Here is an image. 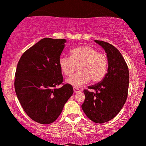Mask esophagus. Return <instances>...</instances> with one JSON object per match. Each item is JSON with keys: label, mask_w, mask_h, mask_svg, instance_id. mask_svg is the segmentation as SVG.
Listing matches in <instances>:
<instances>
[{"label": "esophagus", "mask_w": 146, "mask_h": 146, "mask_svg": "<svg viewBox=\"0 0 146 146\" xmlns=\"http://www.w3.org/2000/svg\"><path fill=\"white\" fill-rule=\"evenodd\" d=\"M73 89H74V93H77L80 92V89H79L78 88H76V87H74Z\"/></svg>", "instance_id": "esophagus-1"}]
</instances>
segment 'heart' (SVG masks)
Instances as JSON below:
<instances>
[{
    "mask_svg": "<svg viewBox=\"0 0 146 146\" xmlns=\"http://www.w3.org/2000/svg\"><path fill=\"white\" fill-rule=\"evenodd\" d=\"M108 66L107 56L91 46H82L71 51L70 57L61 56L59 66L67 77L73 74L78 66L79 72L67 79L66 82L75 87L85 86L91 80L96 83L106 75Z\"/></svg>",
    "mask_w": 146,
    "mask_h": 146,
    "instance_id": "obj_1",
    "label": "heart"
}]
</instances>
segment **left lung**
Here are the masks:
<instances>
[{"label": "left lung", "instance_id": "left-lung-1", "mask_svg": "<svg viewBox=\"0 0 146 146\" xmlns=\"http://www.w3.org/2000/svg\"><path fill=\"white\" fill-rule=\"evenodd\" d=\"M95 42L106 51L108 72L100 83L88 87L95 92L84 91L86 98L82 108L93 122L103 123L115 117L126 102L129 72L124 58L115 47L100 40Z\"/></svg>", "mask_w": 146, "mask_h": 146}]
</instances>
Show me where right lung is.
I'll use <instances>...</instances> for the list:
<instances>
[{"label": "right lung", "instance_id": "1", "mask_svg": "<svg viewBox=\"0 0 146 146\" xmlns=\"http://www.w3.org/2000/svg\"><path fill=\"white\" fill-rule=\"evenodd\" d=\"M65 39L45 38L28 49L20 58L15 74L16 95L24 111L35 121L54 122L74 93L63 82L59 59Z\"/></svg>", "mask_w": 146, "mask_h": 146}]
</instances>
